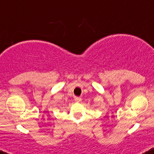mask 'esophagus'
<instances>
[{"mask_svg": "<svg viewBox=\"0 0 154 154\" xmlns=\"http://www.w3.org/2000/svg\"><path fill=\"white\" fill-rule=\"evenodd\" d=\"M82 100L81 97H78V96H74V101L77 102H80Z\"/></svg>", "mask_w": 154, "mask_h": 154, "instance_id": "34e87169", "label": "esophagus"}]
</instances>
